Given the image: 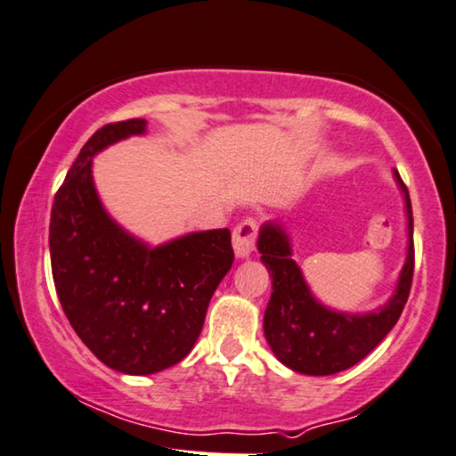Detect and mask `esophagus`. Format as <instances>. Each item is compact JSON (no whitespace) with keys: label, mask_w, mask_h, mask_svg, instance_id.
<instances>
[{"label":"esophagus","mask_w":456,"mask_h":456,"mask_svg":"<svg viewBox=\"0 0 456 456\" xmlns=\"http://www.w3.org/2000/svg\"><path fill=\"white\" fill-rule=\"evenodd\" d=\"M258 235V223L255 218H244V221L235 224L233 229V250L240 258H246L255 250V241Z\"/></svg>","instance_id":"esophagus-1"}]
</instances>
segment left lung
Returning <instances> with one entry per match:
<instances>
[{
  "label": "left lung",
  "instance_id": "left-lung-1",
  "mask_svg": "<svg viewBox=\"0 0 456 456\" xmlns=\"http://www.w3.org/2000/svg\"><path fill=\"white\" fill-rule=\"evenodd\" d=\"M406 200L408 256L394 297L385 307L364 315L338 314L309 292L301 269L292 261L290 241L280 224H263L258 235L261 261L271 275V298L265 309V338L275 357L292 370L314 377L337 374L364 360L397 324L411 295L414 273L411 195L395 172Z\"/></svg>",
  "mask_w": 456,
  "mask_h": 456
}]
</instances>
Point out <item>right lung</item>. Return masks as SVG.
<instances>
[{"label": "right lung", "instance_id": "1", "mask_svg": "<svg viewBox=\"0 0 456 456\" xmlns=\"http://www.w3.org/2000/svg\"><path fill=\"white\" fill-rule=\"evenodd\" d=\"M145 119L102 126L54 195L50 258L69 324L102 364L153 374L178 364L198 341L216 286L233 263L229 229L189 233L149 248L102 208L92 158L142 134Z\"/></svg>", "mask_w": 456, "mask_h": 456}]
</instances>
